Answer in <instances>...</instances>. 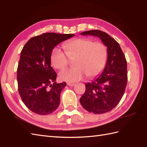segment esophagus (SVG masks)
I'll use <instances>...</instances> for the list:
<instances>
[{"label":"esophagus","mask_w":147,"mask_h":147,"mask_svg":"<svg viewBox=\"0 0 147 147\" xmlns=\"http://www.w3.org/2000/svg\"><path fill=\"white\" fill-rule=\"evenodd\" d=\"M67 85L68 86H74V85H75V84H74V83H67Z\"/></svg>","instance_id":"1"}]
</instances>
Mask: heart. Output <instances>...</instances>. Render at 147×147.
<instances>
[{
	"label": "heart",
	"mask_w": 147,
	"mask_h": 147,
	"mask_svg": "<svg viewBox=\"0 0 147 147\" xmlns=\"http://www.w3.org/2000/svg\"><path fill=\"white\" fill-rule=\"evenodd\" d=\"M65 52L59 48L53 49L51 56L52 65L56 69L66 66L69 59H73L75 67L64 69L59 72V78L69 83L76 82L87 75L97 76L104 69L107 59V51L101 42L88 38H77L65 43Z\"/></svg>",
	"instance_id": "1"
}]
</instances>
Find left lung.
I'll return each mask as SVG.
<instances>
[{
  "label": "left lung",
  "instance_id": "1",
  "mask_svg": "<svg viewBox=\"0 0 147 147\" xmlns=\"http://www.w3.org/2000/svg\"><path fill=\"white\" fill-rule=\"evenodd\" d=\"M81 35L97 36L107 47V60L104 71L92 82L85 83V92L80 99L87 111L105 113L119 104L125 91L127 82L125 55L119 44L107 33L93 30Z\"/></svg>",
  "mask_w": 147,
  "mask_h": 147
}]
</instances>
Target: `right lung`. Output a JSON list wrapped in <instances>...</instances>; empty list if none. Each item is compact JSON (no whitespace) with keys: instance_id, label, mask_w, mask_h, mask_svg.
Here are the masks:
<instances>
[{"instance_id":"1","label":"right lung","mask_w":147,"mask_h":147,"mask_svg":"<svg viewBox=\"0 0 147 147\" xmlns=\"http://www.w3.org/2000/svg\"><path fill=\"white\" fill-rule=\"evenodd\" d=\"M74 36L45 33L30 38L22 49L17 70L18 91L24 104L36 114H50L60 104L66 83L55 82L51 56L56 45Z\"/></svg>"}]
</instances>
